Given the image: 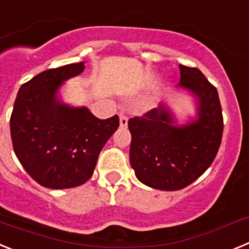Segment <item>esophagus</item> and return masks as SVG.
<instances>
[{
  "label": "esophagus",
  "mask_w": 249,
  "mask_h": 249,
  "mask_svg": "<svg viewBox=\"0 0 249 249\" xmlns=\"http://www.w3.org/2000/svg\"><path fill=\"white\" fill-rule=\"evenodd\" d=\"M127 123H128V117H127L126 114L121 113L120 114V126L121 127H126Z\"/></svg>",
  "instance_id": "1"
}]
</instances>
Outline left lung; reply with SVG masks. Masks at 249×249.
I'll return each instance as SVG.
<instances>
[{"label":"left lung","instance_id":"8db88e82","mask_svg":"<svg viewBox=\"0 0 249 249\" xmlns=\"http://www.w3.org/2000/svg\"><path fill=\"white\" fill-rule=\"evenodd\" d=\"M179 87L198 98V118L173 126L167 108L149 109L129 118V162L142 183L162 191H178L201 177L214 160L223 135L218 92L196 67L179 65Z\"/></svg>","mask_w":249,"mask_h":249}]
</instances>
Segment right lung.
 Segmentation results:
<instances>
[{"label":"right lung","mask_w":249,"mask_h":249,"mask_svg":"<svg viewBox=\"0 0 249 249\" xmlns=\"http://www.w3.org/2000/svg\"><path fill=\"white\" fill-rule=\"evenodd\" d=\"M85 70L83 62L51 68L19 87L11 114L13 151L26 172L52 190L73 188L93 175L98 155L120 126L117 114L94 117L57 100L58 87Z\"/></svg>","instance_id":"obj_1"}]
</instances>
